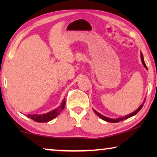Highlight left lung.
<instances>
[{"label": "left lung", "instance_id": "left-lung-1", "mask_svg": "<svg viewBox=\"0 0 157 157\" xmlns=\"http://www.w3.org/2000/svg\"><path fill=\"white\" fill-rule=\"evenodd\" d=\"M140 58H141L142 63H143V66H144V67H145L146 69H147V66H146L145 63V62H144V59H143V55L142 53H140ZM145 100H144V102H143V104H142L141 105H140V107H139V108H138L136 111H134V112L132 113H130V114H129V115H127V116H124V117H122V118H107V117H106V116H105L102 115V114H100V113H99L98 112H97V111H95V110H94V111L95 112V113H96L97 115H98V116H99L101 119H102V120H104V121H107V122H109V123H118V122L123 121V120H124V119H127V118H130V117H132V116H133L136 115V114L138 112H139V111L142 109L143 106V104H144V103H145Z\"/></svg>", "mask_w": 157, "mask_h": 157}]
</instances>
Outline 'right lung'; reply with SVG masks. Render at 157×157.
Listing matches in <instances>:
<instances>
[{"mask_svg": "<svg viewBox=\"0 0 157 157\" xmlns=\"http://www.w3.org/2000/svg\"><path fill=\"white\" fill-rule=\"evenodd\" d=\"M66 101L63 99L62 102L61 103V105L59 107L55 109L50 111L48 113L44 114H28L27 116L28 118H31L34 121L37 123H47L50 121H52V119L56 118L59 114L62 112V111L64 109Z\"/></svg>", "mask_w": 157, "mask_h": 157, "instance_id": "add662e5", "label": "right lung"}]
</instances>
